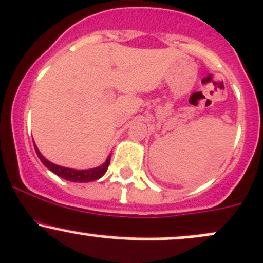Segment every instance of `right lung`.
I'll use <instances>...</instances> for the list:
<instances>
[{
    "label": "right lung",
    "instance_id": "add662e5",
    "mask_svg": "<svg viewBox=\"0 0 263 263\" xmlns=\"http://www.w3.org/2000/svg\"><path fill=\"white\" fill-rule=\"evenodd\" d=\"M34 149H36V154L41 160V162L47 167L50 171L56 174L60 177L65 178L67 181H72V182H91V181H96L99 178L102 177L106 174L108 168L109 161H111V155H108V157L106 158V161L101 166L95 167V168H88V170H74V168H68V167H62L59 166L56 163H52L48 160H46L45 156L41 155L40 149L37 148V146L34 145Z\"/></svg>",
    "mask_w": 263,
    "mask_h": 263
}]
</instances>
